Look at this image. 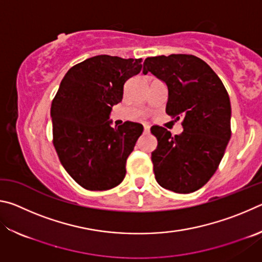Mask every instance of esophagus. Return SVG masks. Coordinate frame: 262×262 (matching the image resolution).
I'll return each mask as SVG.
<instances>
[{
	"mask_svg": "<svg viewBox=\"0 0 262 262\" xmlns=\"http://www.w3.org/2000/svg\"><path fill=\"white\" fill-rule=\"evenodd\" d=\"M143 129H144V133H149L150 132V126L149 125H143Z\"/></svg>",
	"mask_w": 262,
	"mask_h": 262,
	"instance_id": "1",
	"label": "esophagus"
}]
</instances>
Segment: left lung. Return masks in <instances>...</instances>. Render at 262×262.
Masks as SVG:
<instances>
[{
	"label": "left lung",
	"instance_id": "1",
	"mask_svg": "<svg viewBox=\"0 0 262 262\" xmlns=\"http://www.w3.org/2000/svg\"><path fill=\"white\" fill-rule=\"evenodd\" d=\"M148 72L165 82L166 113L183 119L184 132L172 136L152 126L158 141L151 154L154 173L163 188L187 194L201 188L215 173L231 137V104L220 77L200 57L171 54L147 57Z\"/></svg>",
	"mask_w": 262,
	"mask_h": 262
}]
</instances>
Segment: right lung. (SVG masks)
<instances>
[{
  "mask_svg": "<svg viewBox=\"0 0 262 262\" xmlns=\"http://www.w3.org/2000/svg\"><path fill=\"white\" fill-rule=\"evenodd\" d=\"M142 69V59L97 55L64 75L51 115L53 144L64 170L89 190H107L126 176V162L143 132L141 123L111 127L112 106L120 103L123 85Z\"/></svg>",
  "mask_w": 262,
  "mask_h": 262,
  "instance_id": "obj_1",
  "label": "right lung"
}]
</instances>
